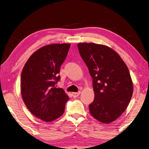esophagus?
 I'll return each instance as SVG.
<instances>
[{"mask_svg":"<svg viewBox=\"0 0 149 149\" xmlns=\"http://www.w3.org/2000/svg\"><path fill=\"white\" fill-rule=\"evenodd\" d=\"M80 93H81V91H79V92H73V93H72V95L73 97L75 98V97H78Z\"/></svg>","mask_w":149,"mask_h":149,"instance_id":"1","label":"esophagus"}]
</instances>
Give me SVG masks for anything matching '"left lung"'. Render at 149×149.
<instances>
[{"label": "left lung", "mask_w": 149, "mask_h": 149, "mask_svg": "<svg viewBox=\"0 0 149 149\" xmlns=\"http://www.w3.org/2000/svg\"><path fill=\"white\" fill-rule=\"evenodd\" d=\"M92 78L95 98L90 112L100 122L115 121L125 111L133 92L129 69L115 50L93 43L77 45Z\"/></svg>", "instance_id": "obj_1"}]
</instances>
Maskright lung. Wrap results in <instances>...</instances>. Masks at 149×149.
I'll return each mask as SVG.
<instances>
[{"label":"right lung","instance_id":"1","mask_svg":"<svg viewBox=\"0 0 149 149\" xmlns=\"http://www.w3.org/2000/svg\"><path fill=\"white\" fill-rule=\"evenodd\" d=\"M70 45L52 44L34 52L21 74V93L31 113L45 122L53 121L65 111L69 99L62 88H57L60 68Z\"/></svg>","mask_w":149,"mask_h":149}]
</instances>
